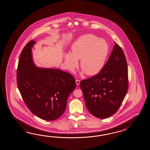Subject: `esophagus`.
<instances>
[{
  "label": "esophagus",
  "instance_id": "obj_1",
  "mask_svg": "<svg viewBox=\"0 0 150 150\" xmlns=\"http://www.w3.org/2000/svg\"><path fill=\"white\" fill-rule=\"evenodd\" d=\"M80 81L79 80H78V79L76 80V85H79V84H80Z\"/></svg>",
  "mask_w": 150,
  "mask_h": 150
}]
</instances>
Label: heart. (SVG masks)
<instances>
[{
    "instance_id": "1",
    "label": "heart",
    "mask_w": 150,
    "mask_h": 150,
    "mask_svg": "<svg viewBox=\"0 0 150 150\" xmlns=\"http://www.w3.org/2000/svg\"><path fill=\"white\" fill-rule=\"evenodd\" d=\"M109 52L108 42L91 34L77 39L71 46V53H66L64 60L67 69L73 72L78 66L80 60L81 73L94 76L104 66Z\"/></svg>"
}]
</instances>
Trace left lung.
Instances as JSON below:
<instances>
[{
	"instance_id": "left-lung-1",
	"label": "left lung",
	"mask_w": 150,
	"mask_h": 150,
	"mask_svg": "<svg viewBox=\"0 0 150 150\" xmlns=\"http://www.w3.org/2000/svg\"><path fill=\"white\" fill-rule=\"evenodd\" d=\"M80 86L87 110L94 117L107 118L117 111L128 90V71L124 53L115 42L101 71L81 80Z\"/></svg>"
}]
</instances>
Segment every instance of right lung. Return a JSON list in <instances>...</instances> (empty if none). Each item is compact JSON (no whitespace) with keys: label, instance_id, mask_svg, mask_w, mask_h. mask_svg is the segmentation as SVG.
<instances>
[{"label":"right lung","instance_id":"1","mask_svg":"<svg viewBox=\"0 0 150 150\" xmlns=\"http://www.w3.org/2000/svg\"><path fill=\"white\" fill-rule=\"evenodd\" d=\"M35 42H28L21 54L17 73L18 87L32 113L44 120L52 121L65 111L67 99L76 84L70 73L35 64L32 48Z\"/></svg>","mask_w":150,"mask_h":150}]
</instances>
